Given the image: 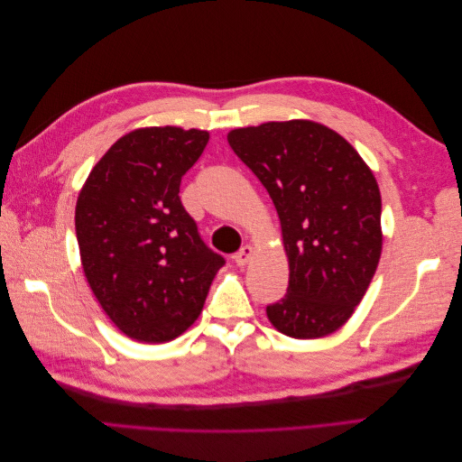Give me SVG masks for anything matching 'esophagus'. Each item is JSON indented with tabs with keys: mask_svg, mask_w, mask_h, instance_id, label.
Returning <instances> with one entry per match:
<instances>
[{
	"mask_svg": "<svg viewBox=\"0 0 462 462\" xmlns=\"http://www.w3.org/2000/svg\"><path fill=\"white\" fill-rule=\"evenodd\" d=\"M253 256H254V248L250 245H245L239 253L235 254V262L236 265H246L250 260H253Z\"/></svg>",
	"mask_w": 462,
	"mask_h": 462,
	"instance_id": "34e87169",
	"label": "esophagus"
}]
</instances>
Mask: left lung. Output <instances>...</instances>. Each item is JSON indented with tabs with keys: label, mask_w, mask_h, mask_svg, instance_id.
Segmentation results:
<instances>
[{
	"label": "left lung",
	"mask_w": 462,
	"mask_h": 462,
	"mask_svg": "<svg viewBox=\"0 0 462 462\" xmlns=\"http://www.w3.org/2000/svg\"><path fill=\"white\" fill-rule=\"evenodd\" d=\"M227 143L270 192L282 223L289 287L265 309L272 326L295 339L337 331L382 256V197L368 163L310 119L233 129Z\"/></svg>",
	"instance_id": "obj_1"
}]
</instances>
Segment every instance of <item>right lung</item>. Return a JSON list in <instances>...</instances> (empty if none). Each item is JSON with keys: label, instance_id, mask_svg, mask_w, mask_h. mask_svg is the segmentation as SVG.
<instances>
[{"label": "right lung", "instance_id": "obj_1", "mask_svg": "<svg viewBox=\"0 0 462 462\" xmlns=\"http://www.w3.org/2000/svg\"><path fill=\"white\" fill-rule=\"evenodd\" d=\"M208 141L200 129H134L111 144L79 192L82 270L107 318L134 341L167 343L185 333L226 263L179 199L180 177Z\"/></svg>", "mask_w": 462, "mask_h": 462}]
</instances>
